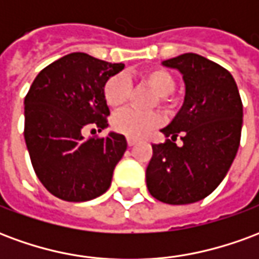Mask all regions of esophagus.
I'll return each mask as SVG.
<instances>
[{"label": "esophagus", "instance_id": "34e87169", "mask_svg": "<svg viewBox=\"0 0 259 259\" xmlns=\"http://www.w3.org/2000/svg\"><path fill=\"white\" fill-rule=\"evenodd\" d=\"M136 144V141L133 139H127V146L129 147H133Z\"/></svg>", "mask_w": 259, "mask_h": 259}]
</instances>
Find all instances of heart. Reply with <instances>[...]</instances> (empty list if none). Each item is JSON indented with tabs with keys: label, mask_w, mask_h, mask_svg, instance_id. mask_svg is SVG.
I'll list each match as a JSON object with an SVG mask.
<instances>
[{
	"label": "heart",
	"mask_w": 259,
	"mask_h": 259,
	"mask_svg": "<svg viewBox=\"0 0 259 259\" xmlns=\"http://www.w3.org/2000/svg\"><path fill=\"white\" fill-rule=\"evenodd\" d=\"M140 81L147 87H150L157 96V100H154L152 107L158 105V108H161L165 112L174 111L176 101L170 94L176 87V80L168 69L161 66L147 69L146 72L140 74ZM130 93H132V83L123 74H116L109 77L104 85L105 102L108 104V107L115 109L123 107L129 101ZM159 122L161 119L157 112H139L135 109H124L113 116L111 123L115 132L133 140H140L146 137L152 129H155Z\"/></svg>",
	"instance_id": "b5f03b06"
}]
</instances>
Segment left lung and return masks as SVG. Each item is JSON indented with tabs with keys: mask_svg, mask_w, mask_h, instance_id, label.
Returning a JSON list of instances; mask_svg holds the SVG:
<instances>
[{
	"mask_svg": "<svg viewBox=\"0 0 259 259\" xmlns=\"http://www.w3.org/2000/svg\"><path fill=\"white\" fill-rule=\"evenodd\" d=\"M162 65L183 74V107L161 132L168 139L152 144L146 179L150 194L170 205L205 198L228 174L237 154L243 102L233 76L221 65L187 53ZM184 144H176L177 136Z\"/></svg>",
	"mask_w": 259,
	"mask_h": 259,
	"instance_id": "obj_1",
	"label": "left lung"
}]
</instances>
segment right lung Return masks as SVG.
I'll list each match as a JSON object with an SVG mask.
<instances>
[{
    "instance_id": "add662e5",
    "label": "right lung",
    "mask_w": 259,
    "mask_h": 259,
    "mask_svg": "<svg viewBox=\"0 0 259 259\" xmlns=\"http://www.w3.org/2000/svg\"><path fill=\"white\" fill-rule=\"evenodd\" d=\"M123 64L72 53L42 69L25 97V140L37 178L50 193L69 202L104 194L123 157V135L84 139L81 132L108 126L107 80Z\"/></svg>"
}]
</instances>
